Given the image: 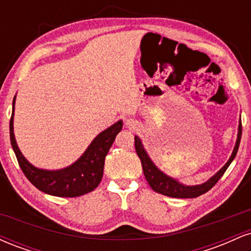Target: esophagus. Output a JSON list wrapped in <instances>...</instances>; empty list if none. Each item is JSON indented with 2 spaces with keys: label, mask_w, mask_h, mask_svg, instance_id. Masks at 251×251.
I'll return each mask as SVG.
<instances>
[{
  "label": "esophagus",
  "mask_w": 251,
  "mask_h": 251,
  "mask_svg": "<svg viewBox=\"0 0 251 251\" xmlns=\"http://www.w3.org/2000/svg\"><path fill=\"white\" fill-rule=\"evenodd\" d=\"M127 124H128V122H127Z\"/></svg>",
  "instance_id": "1"
}]
</instances>
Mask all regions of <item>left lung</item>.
I'll list each match as a JSON object with an SVG mask.
<instances>
[{
    "label": "left lung",
    "instance_id": "obj_1",
    "mask_svg": "<svg viewBox=\"0 0 251 251\" xmlns=\"http://www.w3.org/2000/svg\"><path fill=\"white\" fill-rule=\"evenodd\" d=\"M241 135L242 123L240 119L237 139H236L235 148L232 150V153L230 155L229 160L224 164V166L220 170V171L216 172V174L212 176V177H210L208 180L204 181V183L201 184H198V185H185V184H181L180 181H178L177 179H175V178L164 174L162 170L158 169L157 166H155V164L152 162V159L150 158L145 148H144L142 140H140V138L138 137V135L134 137V146L138 157H139L140 162H142L143 171L144 175H145L146 180H148L149 185L151 186L153 191L174 198H195L205 194V192H208L209 190L221 179L222 176L224 175V172H226V169L229 168L230 164H231L232 160L235 159L236 153H237L238 151V146H240Z\"/></svg>",
    "mask_w": 251,
    "mask_h": 251
}]
</instances>
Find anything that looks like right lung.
Masks as SVG:
<instances>
[{"label":"right lung","instance_id":"add662e5","mask_svg":"<svg viewBox=\"0 0 251 251\" xmlns=\"http://www.w3.org/2000/svg\"><path fill=\"white\" fill-rule=\"evenodd\" d=\"M15 100H13V112L9 123L10 143L19 162L20 168L28 180L45 194L56 197H77L93 191L101 181L105 157L108 153L117 134L122 131L123 120H118L92 140L81 157L67 168L60 170L39 169L30 164L20 151L14 134V112Z\"/></svg>","mask_w":251,"mask_h":251}]
</instances>
